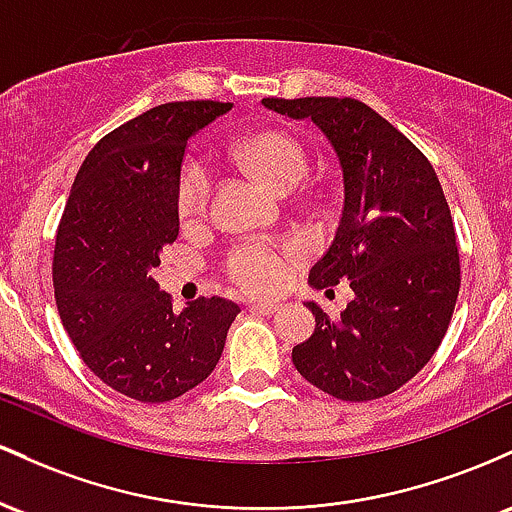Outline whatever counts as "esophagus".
<instances>
[{
    "label": "esophagus",
    "instance_id": "34e87169",
    "mask_svg": "<svg viewBox=\"0 0 512 512\" xmlns=\"http://www.w3.org/2000/svg\"><path fill=\"white\" fill-rule=\"evenodd\" d=\"M249 312L251 314H273V312H278V304L275 302H251L249 304Z\"/></svg>",
    "mask_w": 512,
    "mask_h": 512
}]
</instances>
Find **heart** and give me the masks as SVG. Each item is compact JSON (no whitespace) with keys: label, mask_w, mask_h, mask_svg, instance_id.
<instances>
[{"label":"heart","mask_w":512,"mask_h":512,"mask_svg":"<svg viewBox=\"0 0 512 512\" xmlns=\"http://www.w3.org/2000/svg\"><path fill=\"white\" fill-rule=\"evenodd\" d=\"M237 152L241 162L278 193H290L307 171V154L283 132H261V135L249 137L241 142ZM210 186V169L205 162L188 159L181 169L179 191H176V208H179L181 220L191 222L205 215ZM290 254V246L280 241H244L227 254L225 275L244 295H275L290 275Z\"/></svg>","instance_id":"obj_1"}]
</instances>
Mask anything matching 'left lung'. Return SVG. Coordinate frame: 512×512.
<instances>
[{
  "label": "left lung",
  "mask_w": 512,
  "mask_h": 512,
  "mask_svg": "<svg viewBox=\"0 0 512 512\" xmlns=\"http://www.w3.org/2000/svg\"><path fill=\"white\" fill-rule=\"evenodd\" d=\"M280 116L309 118L343 174V208L329 251L309 271L324 290L348 280L341 319L312 309L314 333L292 348L297 372L343 401L396 392L438 350L459 295L455 225L435 169L406 135L363 101L263 99Z\"/></svg>",
  "instance_id": "obj_1"
}]
</instances>
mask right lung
Wrapping results in <instances>:
<instances>
[{
  "instance_id": "obj_1",
  "label": "right lung",
  "mask_w": 512,
  "mask_h": 512,
  "mask_svg": "<svg viewBox=\"0 0 512 512\" xmlns=\"http://www.w3.org/2000/svg\"><path fill=\"white\" fill-rule=\"evenodd\" d=\"M232 103L174 101L108 132L86 154L55 239L62 326L103 384L162 404L208 380L239 307L200 297L174 312L154 268L179 237L188 140Z\"/></svg>"
}]
</instances>
